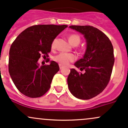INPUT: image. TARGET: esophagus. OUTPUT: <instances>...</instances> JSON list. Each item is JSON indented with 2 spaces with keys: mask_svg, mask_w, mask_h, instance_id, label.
Returning <instances> with one entry per match:
<instances>
[{
  "mask_svg": "<svg viewBox=\"0 0 128 128\" xmlns=\"http://www.w3.org/2000/svg\"><path fill=\"white\" fill-rule=\"evenodd\" d=\"M59 66H60V69H62V68H63V67H64L62 65H61V64H59Z\"/></svg>",
  "mask_w": 128,
  "mask_h": 128,
  "instance_id": "esophagus-1",
  "label": "esophagus"
}]
</instances>
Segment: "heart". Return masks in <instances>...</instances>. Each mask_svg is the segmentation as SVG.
Masks as SVG:
<instances>
[{"label": "heart", "instance_id": "heart-1", "mask_svg": "<svg viewBox=\"0 0 128 128\" xmlns=\"http://www.w3.org/2000/svg\"><path fill=\"white\" fill-rule=\"evenodd\" d=\"M68 41L72 46H76L81 42L80 36L76 34H72L68 37ZM56 42V39H54L52 43V48H54ZM76 60V56L72 53H60L54 57V60L62 65H68L70 62H74Z\"/></svg>", "mask_w": 128, "mask_h": 128}]
</instances>
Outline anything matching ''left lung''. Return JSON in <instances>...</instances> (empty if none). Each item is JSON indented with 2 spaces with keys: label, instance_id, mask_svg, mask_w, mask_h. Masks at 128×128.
Returning a JSON list of instances; mask_svg holds the SVG:
<instances>
[{
  "label": "left lung",
  "instance_id": "left-lung-1",
  "mask_svg": "<svg viewBox=\"0 0 128 128\" xmlns=\"http://www.w3.org/2000/svg\"><path fill=\"white\" fill-rule=\"evenodd\" d=\"M72 29L84 36V55L74 64L84 73L70 69L67 83L76 98L89 100L102 93L110 80L114 64V48L110 39L102 31L90 25H71Z\"/></svg>",
  "mask_w": 128,
  "mask_h": 128
}]
</instances>
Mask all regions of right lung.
Segmentation results:
<instances>
[{
    "label": "right lung",
    "mask_w": 128,
    "mask_h": 128,
    "mask_svg": "<svg viewBox=\"0 0 128 128\" xmlns=\"http://www.w3.org/2000/svg\"><path fill=\"white\" fill-rule=\"evenodd\" d=\"M67 27V25H33L24 30L12 42L8 70L17 89L25 96L40 97L50 89L60 67L53 61L39 66L38 60L41 56H48L53 40Z\"/></svg>",
    "instance_id": "add662e5"
}]
</instances>
